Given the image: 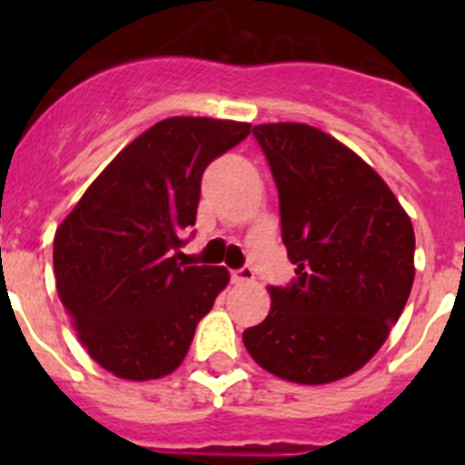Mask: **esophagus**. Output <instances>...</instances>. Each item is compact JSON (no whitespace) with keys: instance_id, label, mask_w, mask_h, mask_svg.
Returning <instances> with one entry per match:
<instances>
[{"instance_id":"34e87169","label":"esophagus","mask_w":465,"mask_h":465,"mask_svg":"<svg viewBox=\"0 0 465 465\" xmlns=\"http://www.w3.org/2000/svg\"><path fill=\"white\" fill-rule=\"evenodd\" d=\"M230 279H232V283H252L253 279V270L249 268V265H244V268H240V270H232V272H230Z\"/></svg>"}]
</instances>
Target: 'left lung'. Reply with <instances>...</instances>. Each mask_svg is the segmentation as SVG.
Segmentation results:
<instances>
[{"mask_svg":"<svg viewBox=\"0 0 465 465\" xmlns=\"http://www.w3.org/2000/svg\"><path fill=\"white\" fill-rule=\"evenodd\" d=\"M277 183L282 240L298 277L270 286L265 322L246 351L295 384L363 368L389 338L414 282V230L368 163L312 125L253 127Z\"/></svg>","mask_w":465,"mask_h":465,"instance_id":"left-lung-1","label":"left lung"}]
</instances>
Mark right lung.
Masks as SVG:
<instances>
[{"mask_svg":"<svg viewBox=\"0 0 465 465\" xmlns=\"http://www.w3.org/2000/svg\"><path fill=\"white\" fill-rule=\"evenodd\" d=\"M252 125L174 116L155 123L111 160L53 242L57 295L93 361L123 380L170 375L230 274L176 262L195 225L212 160Z\"/></svg>","mask_w":465,"mask_h":465,"instance_id":"obj_1","label":"right lung"}]
</instances>
